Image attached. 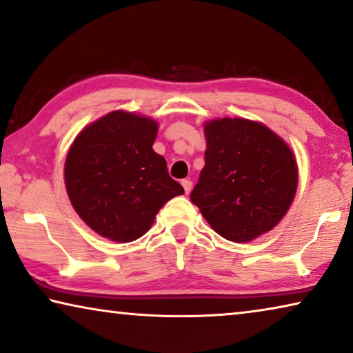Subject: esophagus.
<instances>
[{
  "label": "esophagus",
  "mask_w": 353,
  "mask_h": 353,
  "mask_svg": "<svg viewBox=\"0 0 353 353\" xmlns=\"http://www.w3.org/2000/svg\"><path fill=\"white\" fill-rule=\"evenodd\" d=\"M182 187H183V190H185V193L188 194L190 192H192V188H193V182L190 181V179H183Z\"/></svg>",
  "instance_id": "esophagus-1"
}]
</instances>
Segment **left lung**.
Instances as JSON below:
<instances>
[{"label": "left lung", "mask_w": 353, "mask_h": 353, "mask_svg": "<svg viewBox=\"0 0 353 353\" xmlns=\"http://www.w3.org/2000/svg\"><path fill=\"white\" fill-rule=\"evenodd\" d=\"M205 165L190 199L231 242H250L286 215L297 192L292 150L259 122L225 117L205 124Z\"/></svg>", "instance_id": "1"}]
</instances>
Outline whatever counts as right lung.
Returning <instances> with one entry per match:
<instances>
[{"instance_id": "add662e5", "label": "right lung", "mask_w": 353, "mask_h": 353, "mask_svg": "<svg viewBox=\"0 0 353 353\" xmlns=\"http://www.w3.org/2000/svg\"><path fill=\"white\" fill-rule=\"evenodd\" d=\"M157 122L125 111L100 117L75 138L64 177L77 214L100 236L133 242L149 231L161 205L183 193L152 144Z\"/></svg>"}]
</instances>
